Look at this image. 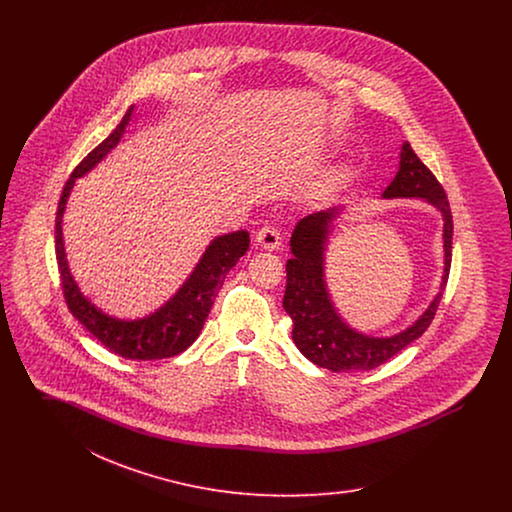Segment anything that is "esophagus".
<instances>
[{"label":"esophagus","mask_w":512,"mask_h":512,"mask_svg":"<svg viewBox=\"0 0 512 512\" xmlns=\"http://www.w3.org/2000/svg\"><path fill=\"white\" fill-rule=\"evenodd\" d=\"M257 245H261L263 249H267V251H276L278 247H280V242H282V238H280V232L276 230V228H272V226H265V228H261L259 232H257Z\"/></svg>","instance_id":"1"}]
</instances>
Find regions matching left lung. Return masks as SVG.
<instances>
[{
  "label": "left lung",
  "instance_id": "left-lung-1",
  "mask_svg": "<svg viewBox=\"0 0 512 512\" xmlns=\"http://www.w3.org/2000/svg\"><path fill=\"white\" fill-rule=\"evenodd\" d=\"M384 199H422L436 207L443 219V276L439 292L428 309L413 324L393 336H368L351 328L336 311L326 286L324 261L328 238L336 228L343 207H330L299 220L293 228V257L286 263L288 282L284 293V309L293 320V343L317 366L332 372L372 370L384 365L393 355L418 340L438 311L441 292L447 284L451 267L453 217L447 195L430 169L416 157L409 142H403L399 169Z\"/></svg>",
  "mask_w": 512,
  "mask_h": 512
}]
</instances>
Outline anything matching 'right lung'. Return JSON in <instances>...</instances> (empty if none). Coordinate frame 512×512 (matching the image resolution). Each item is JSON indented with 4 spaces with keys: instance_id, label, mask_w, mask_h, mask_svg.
<instances>
[{
    "instance_id": "obj_1",
    "label": "right lung",
    "mask_w": 512,
    "mask_h": 512,
    "mask_svg": "<svg viewBox=\"0 0 512 512\" xmlns=\"http://www.w3.org/2000/svg\"><path fill=\"white\" fill-rule=\"evenodd\" d=\"M132 119L134 105L126 111L119 126L82 159V163L67 180L55 217V255L63 280L65 301L73 317L111 353L130 361H155L174 357L186 351L197 340L226 274L230 268L236 267V263L249 249V232L238 230L217 236L207 245L205 253L197 261L186 282L178 288V292L146 317L119 318L107 315L80 292L67 263L63 242V215L67 211V201L73 192L76 178L94 171L98 163L121 144L122 136Z\"/></svg>"
}]
</instances>
